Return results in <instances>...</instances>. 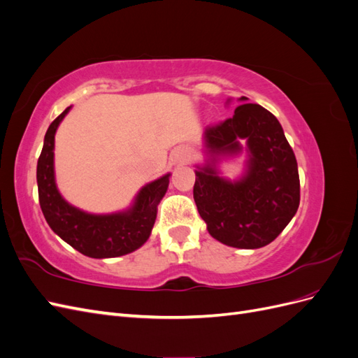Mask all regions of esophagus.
<instances>
[{"label":"esophagus","instance_id":"34e87169","mask_svg":"<svg viewBox=\"0 0 358 358\" xmlns=\"http://www.w3.org/2000/svg\"><path fill=\"white\" fill-rule=\"evenodd\" d=\"M171 161L175 162V164H183V162H187L189 158V152L185 148H178L171 152Z\"/></svg>","mask_w":358,"mask_h":358}]
</instances>
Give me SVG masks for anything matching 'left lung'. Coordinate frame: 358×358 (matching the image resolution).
Returning <instances> with one entry per match:
<instances>
[{"label": "left lung", "instance_id": "8db88e82", "mask_svg": "<svg viewBox=\"0 0 358 358\" xmlns=\"http://www.w3.org/2000/svg\"><path fill=\"white\" fill-rule=\"evenodd\" d=\"M239 101L233 117L204 129V161L194 170V200L213 239L257 249L273 242L296 215L300 180L294 152L278 119L259 104L248 103L246 96ZM230 103L231 99L225 104ZM242 153L247 159L241 175L224 177L222 162Z\"/></svg>", "mask_w": 358, "mask_h": 358}]
</instances>
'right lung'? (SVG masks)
I'll return each instance as SVG.
<instances>
[{
    "label": "right lung",
    "mask_w": 358,
    "mask_h": 358,
    "mask_svg": "<svg viewBox=\"0 0 358 358\" xmlns=\"http://www.w3.org/2000/svg\"><path fill=\"white\" fill-rule=\"evenodd\" d=\"M67 107L53 121L45 136L37 162L38 200L43 215L53 233L76 251L91 258L127 255L143 246L152 233L157 206L166 196L171 173L146 183L127 209L112 213H90L70 204L61 196L55 178V134Z\"/></svg>",
    "instance_id": "obj_1"
}]
</instances>
